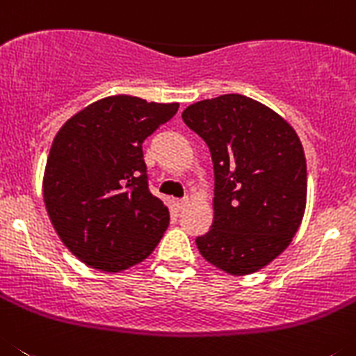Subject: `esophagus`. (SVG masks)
Returning <instances> with one entry per match:
<instances>
[{
  "label": "esophagus",
  "instance_id": "34e87169",
  "mask_svg": "<svg viewBox=\"0 0 356 356\" xmlns=\"http://www.w3.org/2000/svg\"><path fill=\"white\" fill-rule=\"evenodd\" d=\"M186 204H188V197L179 198V200H174V206H175V209H177V211H181L182 207L186 206Z\"/></svg>",
  "mask_w": 356,
  "mask_h": 356
}]
</instances>
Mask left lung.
<instances>
[{
	"instance_id": "1",
	"label": "left lung",
	"mask_w": 356,
	"mask_h": 356,
	"mask_svg": "<svg viewBox=\"0 0 356 356\" xmlns=\"http://www.w3.org/2000/svg\"><path fill=\"white\" fill-rule=\"evenodd\" d=\"M182 120L207 143L214 168V220L197 238L198 250L227 273H254L287 248L302 223V142L280 115L239 94L195 102Z\"/></svg>"
}]
</instances>
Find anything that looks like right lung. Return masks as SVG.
Wrapping results in <instances>:
<instances>
[{
  "label": "right lung",
  "instance_id": "1",
  "mask_svg": "<svg viewBox=\"0 0 356 356\" xmlns=\"http://www.w3.org/2000/svg\"><path fill=\"white\" fill-rule=\"evenodd\" d=\"M179 104L115 95L60 129L44 175V202L63 245L86 266L117 273L158 246L170 213L150 193L143 142Z\"/></svg>",
  "mask_w": 356,
  "mask_h": 356
}]
</instances>
